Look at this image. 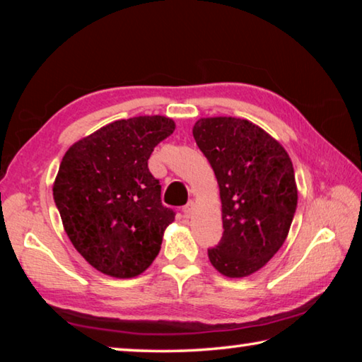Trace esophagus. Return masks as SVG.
I'll return each mask as SVG.
<instances>
[{"label":"esophagus","mask_w":362,"mask_h":362,"mask_svg":"<svg viewBox=\"0 0 362 362\" xmlns=\"http://www.w3.org/2000/svg\"><path fill=\"white\" fill-rule=\"evenodd\" d=\"M194 204H196L194 201L189 199L188 203H187L185 206H183V216H185L187 218L192 217V214H193V211H194Z\"/></svg>","instance_id":"obj_1"}]
</instances>
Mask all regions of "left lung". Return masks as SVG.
<instances>
[{
    "mask_svg": "<svg viewBox=\"0 0 362 362\" xmlns=\"http://www.w3.org/2000/svg\"><path fill=\"white\" fill-rule=\"evenodd\" d=\"M193 137L216 174L223 236L207 250L226 278L259 272L283 246L297 209V183L289 155L252 121L201 118Z\"/></svg>",
    "mask_w": 362,
    "mask_h": 362,
    "instance_id": "1",
    "label": "left lung"
}]
</instances>
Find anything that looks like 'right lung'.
Here are the masks:
<instances>
[{
  "mask_svg": "<svg viewBox=\"0 0 362 362\" xmlns=\"http://www.w3.org/2000/svg\"><path fill=\"white\" fill-rule=\"evenodd\" d=\"M175 122L168 116L118 119L73 144L52 193L66 236L84 260L112 278H136L161 249L174 211L148 170L155 146Z\"/></svg>",
  "mask_w": 362,
  "mask_h": 362,
  "instance_id": "right-lung-1",
  "label": "right lung"
}]
</instances>
